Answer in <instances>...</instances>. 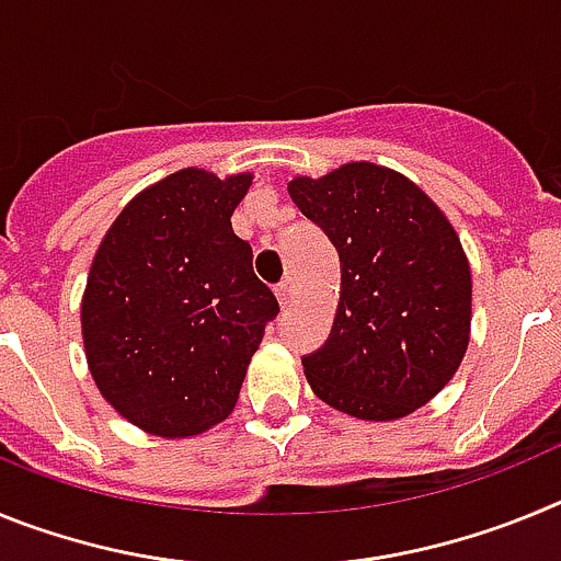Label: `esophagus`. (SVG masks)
<instances>
[{"instance_id":"1","label":"esophagus","mask_w":561,"mask_h":561,"mask_svg":"<svg viewBox=\"0 0 561 561\" xmlns=\"http://www.w3.org/2000/svg\"><path fill=\"white\" fill-rule=\"evenodd\" d=\"M275 295H277V300H280V306H289L291 304V297H295V284H291L289 277H286L284 284H277Z\"/></svg>"}]
</instances>
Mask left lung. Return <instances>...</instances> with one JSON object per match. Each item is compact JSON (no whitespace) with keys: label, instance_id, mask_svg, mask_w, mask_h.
I'll return each instance as SVG.
<instances>
[{"label":"left lung","instance_id":"8db88e82","mask_svg":"<svg viewBox=\"0 0 561 561\" xmlns=\"http://www.w3.org/2000/svg\"><path fill=\"white\" fill-rule=\"evenodd\" d=\"M289 196L340 252V304L304 356L314 396L365 421L404 419L447 388L469 345L472 272L458 232L408 176L348 162Z\"/></svg>","mask_w":561,"mask_h":561}]
</instances>
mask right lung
<instances>
[{"mask_svg": "<svg viewBox=\"0 0 561 561\" xmlns=\"http://www.w3.org/2000/svg\"><path fill=\"white\" fill-rule=\"evenodd\" d=\"M252 173L182 168L137 193L95 252L81 304L89 370L134 427L187 438L225 421L280 306L232 210Z\"/></svg>", "mask_w": 561, "mask_h": 561, "instance_id": "1", "label": "right lung"}]
</instances>
